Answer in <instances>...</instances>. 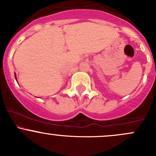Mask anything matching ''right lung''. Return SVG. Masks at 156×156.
<instances>
[{"instance_id":"obj_1","label":"right lung","mask_w":156,"mask_h":156,"mask_svg":"<svg viewBox=\"0 0 156 156\" xmlns=\"http://www.w3.org/2000/svg\"><path fill=\"white\" fill-rule=\"evenodd\" d=\"M15 78H16V81H17V79H16V73H15Z\"/></svg>"}]
</instances>
